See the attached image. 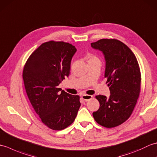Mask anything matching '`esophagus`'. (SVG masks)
<instances>
[{"instance_id": "1", "label": "esophagus", "mask_w": 157, "mask_h": 157, "mask_svg": "<svg viewBox=\"0 0 157 157\" xmlns=\"http://www.w3.org/2000/svg\"><path fill=\"white\" fill-rule=\"evenodd\" d=\"M92 96L90 95H88V94H83L82 96V98L83 100H84V101H89V100H90L92 98Z\"/></svg>"}]
</instances>
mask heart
Wrapping results in <instances>:
<instances>
[{"label": "heart", "instance_id": "1", "mask_svg": "<svg viewBox=\"0 0 157 157\" xmlns=\"http://www.w3.org/2000/svg\"><path fill=\"white\" fill-rule=\"evenodd\" d=\"M88 58H89V61H100L97 56H96L94 55H90L88 56Z\"/></svg>", "mask_w": 157, "mask_h": 157}]
</instances>
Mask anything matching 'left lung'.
I'll list each match as a JSON object with an SVG mask.
<instances>
[{
	"mask_svg": "<svg viewBox=\"0 0 157 157\" xmlns=\"http://www.w3.org/2000/svg\"><path fill=\"white\" fill-rule=\"evenodd\" d=\"M91 46L105 55V78L111 93L109 98L96 96L100 107L92 115L99 125L115 128L129 119L137 103L141 86L140 66L134 52L118 40L101 39Z\"/></svg>",
	"mask_w": 157,
	"mask_h": 157,
	"instance_id": "obj_1",
	"label": "left lung"
}]
</instances>
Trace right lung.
<instances>
[{"mask_svg":"<svg viewBox=\"0 0 157 157\" xmlns=\"http://www.w3.org/2000/svg\"><path fill=\"white\" fill-rule=\"evenodd\" d=\"M76 51L67 42H46L32 53L23 67V79L29 101L42 122L53 130L71 125L80 107L79 96L58 87L69 75Z\"/></svg>","mask_w":157,"mask_h":157,"instance_id":"obj_1","label":"right lung"}]
</instances>
